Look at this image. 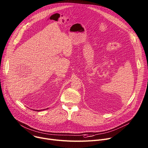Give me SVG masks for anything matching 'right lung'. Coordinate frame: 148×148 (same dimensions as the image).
I'll return each instance as SVG.
<instances>
[{
  "label": "right lung",
  "instance_id": "1",
  "mask_svg": "<svg viewBox=\"0 0 148 148\" xmlns=\"http://www.w3.org/2000/svg\"><path fill=\"white\" fill-rule=\"evenodd\" d=\"M34 110V111H42V110Z\"/></svg>",
  "mask_w": 148,
  "mask_h": 148
}]
</instances>
